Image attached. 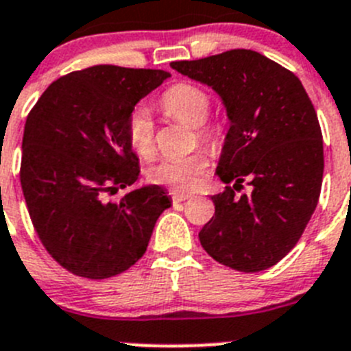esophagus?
I'll return each mask as SVG.
<instances>
[{
    "label": "esophagus",
    "instance_id": "esophagus-1",
    "mask_svg": "<svg viewBox=\"0 0 351 351\" xmlns=\"http://www.w3.org/2000/svg\"><path fill=\"white\" fill-rule=\"evenodd\" d=\"M192 197V194H189V192H182V191H171V199L175 201V203H182V201H185V199Z\"/></svg>",
    "mask_w": 351,
    "mask_h": 351
}]
</instances>
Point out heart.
<instances>
[{
    "label": "heart",
    "mask_w": 351,
    "mask_h": 351,
    "mask_svg": "<svg viewBox=\"0 0 351 351\" xmlns=\"http://www.w3.org/2000/svg\"><path fill=\"white\" fill-rule=\"evenodd\" d=\"M164 113L175 121L191 125L195 140L217 148L222 140V128L208 121L211 110V97L203 87L180 82L169 87L160 97ZM128 140L131 148L141 159H150L156 154V125L152 115L145 106L132 110L128 121ZM208 169L206 150H194L182 157H169L154 164L148 169V180L157 185H166L176 191L195 187Z\"/></svg>",
    "instance_id": "b5f03b06"
}]
</instances>
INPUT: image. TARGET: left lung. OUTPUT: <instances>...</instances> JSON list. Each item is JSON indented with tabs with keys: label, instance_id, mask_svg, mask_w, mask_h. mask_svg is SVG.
Here are the masks:
<instances>
[{
	"label": "left lung",
	"instance_id": "1",
	"mask_svg": "<svg viewBox=\"0 0 351 351\" xmlns=\"http://www.w3.org/2000/svg\"><path fill=\"white\" fill-rule=\"evenodd\" d=\"M219 94L230 125L211 195L215 215L199 232L210 257L243 273L282 261L304 232L324 178V141L313 103L292 71L246 49L171 62ZM252 189L238 195L242 182Z\"/></svg>",
	"mask_w": 351,
	"mask_h": 351
}]
</instances>
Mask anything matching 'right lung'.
I'll return each instance as SVG.
<instances>
[{
	"label": "right lung",
	"mask_w": 351,
	"mask_h": 351,
	"mask_svg": "<svg viewBox=\"0 0 351 351\" xmlns=\"http://www.w3.org/2000/svg\"><path fill=\"white\" fill-rule=\"evenodd\" d=\"M168 71L99 64L47 87L22 138L21 185L45 250L69 273L105 280L147 252L171 199L159 185L112 199L140 178L128 121Z\"/></svg>",
	"instance_id": "right-lung-1"
}]
</instances>
